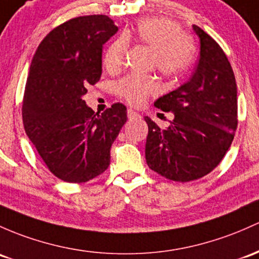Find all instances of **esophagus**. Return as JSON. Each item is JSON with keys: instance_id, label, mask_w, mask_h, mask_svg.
<instances>
[{"instance_id": "esophagus-1", "label": "esophagus", "mask_w": 259, "mask_h": 259, "mask_svg": "<svg viewBox=\"0 0 259 259\" xmlns=\"http://www.w3.org/2000/svg\"><path fill=\"white\" fill-rule=\"evenodd\" d=\"M127 117H128V119H135V118L140 117V115H138V113L136 112V111L128 110V111H127Z\"/></svg>"}]
</instances>
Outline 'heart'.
Here are the masks:
<instances>
[{
    "label": "heart",
    "mask_w": 259,
    "mask_h": 259,
    "mask_svg": "<svg viewBox=\"0 0 259 259\" xmlns=\"http://www.w3.org/2000/svg\"><path fill=\"white\" fill-rule=\"evenodd\" d=\"M126 40H135L152 49L151 65L168 79L183 76L196 58V44L190 35L182 33L177 22L162 17L142 18L123 38L115 40L105 53L107 70H117L123 63ZM157 81L147 75H128L116 85L118 95L132 105H142L147 96L155 93Z\"/></svg>",
    "instance_id": "b5f03b06"
}]
</instances>
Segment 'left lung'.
Instances as JSON below:
<instances>
[{
  "instance_id": "obj_1",
  "label": "left lung",
  "mask_w": 259,
  "mask_h": 259,
  "mask_svg": "<svg viewBox=\"0 0 259 259\" xmlns=\"http://www.w3.org/2000/svg\"><path fill=\"white\" fill-rule=\"evenodd\" d=\"M200 57L185 84L154 102L173 112L170 126L160 130L149 117L146 160L152 170L174 182H191L219 165L237 128V85L226 54L207 33L194 24Z\"/></svg>"
}]
</instances>
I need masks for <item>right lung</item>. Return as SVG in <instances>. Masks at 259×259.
Segmentation results:
<instances>
[{
  "label": "right lung",
  "instance_id": "add662e5",
  "mask_svg": "<svg viewBox=\"0 0 259 259\" xmlns=\"http://www.w3.org/2000/svg\"><path fill=\"white\" fill-rule=\"evenodd\" d=\"M104 15L73 18L41 40L30 63L22 117L49 170L68 183H85L110 165L111 146L127 121L124 105L101 115L82 96L102 73V46L117 33Z\"/></svg>",
  "mask_w": 259,
  "mask_h": 259
}]
</instances>
